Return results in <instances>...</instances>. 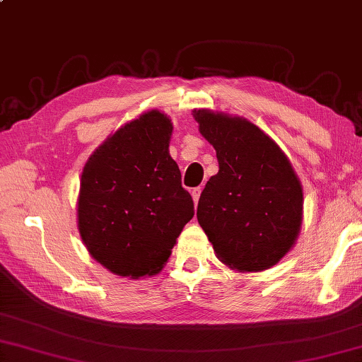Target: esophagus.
Returning a JSON list of instances; mask_svg holds the SVG:
<instances>
[{
  "mask_svg": "<svg viewBox=\"0 0 362 362\" xmlns=\"http://www.w3.org/2000/svg\"><path fill=\"white\" fill-rule=\"evenodd\" d=\"M202 190H203V188H202V187L192 188V197H193V202H195V204L198 203V199H199V195H202Z\"/></svg>",
  "mask_w": 362,
  "mask_h": 362,
  "instance_id": "1",
  "label": "esophagus"
}]
</instances>
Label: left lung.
Returning <instances> with one entry per match:
<instances>
[{
	"instance_id": "1",
	"label": "left lung",
	"mask_w": 362,
	"mask_h": 362,
	"mask_svg": "<svg viewBox=\"0 0 362 362\" xmlns=\"http://www.w3.org/2000/svg\"><path fill=\"white\" fill-rule=\"evenodd\" d=\"M219 172L208 180L197 218L216 255L239 272L272 268L294 245L302 187L284 153L245 118L195 110Z\"/></svg>"
}]
</instances>
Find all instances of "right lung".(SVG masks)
<instances>
[{
    "label": "right lung",
    "mask_w": 362,
    "mask_h": 362,
    "mask_svg": "<svg viewBox=\"0 0 362 362\" xmlns=\"http://www.w3.org/2000/svg\"><path fill=\"white\" fill-rule=\"evenodd\" d=\"M170 134L169 117L146 112L117 129L83 169L81 239L100 265L120 276L159 273L195 214L169 154Z\"/></svg>",
    "instance_id": "right-lung-1"
}]
</instances>
